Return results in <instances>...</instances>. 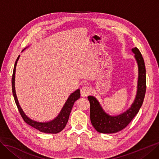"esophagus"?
<instances>
[{"label": "esophagus", "mask_w": 159, "mask_h": 159, "mask_svg": "<svg viewBox=\"0 0 159 159\" xmlns=\"http://www.w3.org/2000/svg\"><path fill=\"white\" fill-rule=\"evenodd\" d=\"M90 93V89L89 87L88 86H83L80 89V94L81 96L83 97H86L87 96L89 95V93Z\"/></svg>", "instance_id": "obj_1"}]
</instances>
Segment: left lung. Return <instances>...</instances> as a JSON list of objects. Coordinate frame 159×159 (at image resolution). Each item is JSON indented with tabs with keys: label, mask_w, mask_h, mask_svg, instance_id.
<instances>
[{
	"label": "left lung",
	"mask_w": 159,
	"mask_h": 159,
	"mask_svg": "<svg viewBox=\"0 0 159 159\" xmlns=\"http://www.w3.org/2000/svg\"><path fill=\"white\" fill-rule=\"evenodd\" d=\"M138 67L137 92L131 106L126 111L115 116L107 113L98 99L93 96L88 99L90 103V120L92 126L99 133L113 134L126 128L142 107L146 91V70L143 58L139 50L132 49Z\"/></svg>",
	"instance_id": "8db88e82"
}]
</instances>
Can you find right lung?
Wrapping results in <instances>:
<instances>
[{
  "instance_id": "1",
  "label": "right lung",
  "mask_w": 159,
  "mask_h": 159,
  "mask_svg": "<svg viewBox=\"0 0 159 159\" xmlns=\"http://www.w3.org/2000/svg\"><path fill=\"white\" fill-rule=\"evenodd\" d=\"M25 49L26 48L23 49L22 52L24 51ZM20 57V56L19 55L14 64L12 78H11V86H12V93L15 99V102L16 103L17 109H18L23 119L24 120V121L27 123V124L31 126L34 128L37 129V130H39L40 132L47 133V134H57L59 132H60L63 130L67 125L69 120V115L73 108L74 103L77 100V99H79L80 97V89H77L74 92H73L71 94H70V96L67 99V101L66 102V103H65L64 105L63 106L61 110L60 111V113L58 114V115L56 117L55 119H54L50 121L44 122H37L36 120H34L30 119L29 116H27L25 115L24 111H23V109H21L16 93V89H15L16 68L17 61L19 60Z\"/></svg>"
}]
</instances>
